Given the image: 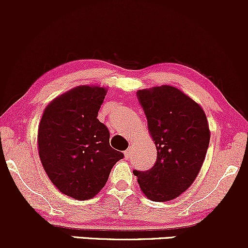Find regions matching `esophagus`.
<instances>
[{"instance_id": "34e87169", "label": "esophagus", "mask_w": 248, "mask_h": 248, "mask_svg": "<svg viewBox=\"0 0 248 248\" xmlns=\"http://www.w3.org/2000/svg\"><path fill=\"white\" fill-rule=\"evenodd\" d=\"M130 156H132V148H129V149H127L126 152H124V157H126L127 160H129Z\"/></svg>"}]
</instances>
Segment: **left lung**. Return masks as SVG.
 Listing matches in <instances>:
<instances>
[{
    "instance_id": "obj_1",
    "label": "left lung",
    "mask_w": 248,
    "mask_h": 248,
    "mask_svg": "<svg viewBox=\"0 0 248 248\" xmlns=\"http://www.w3.org/2000/svg\"><path fill=\"white\" fill-rule=\"evenodd\" d=\"M136 95L157 158L150 170L133 173L150 201H171L187 190L203 166L211 136L209 122L201 105L170 85L139 90Z\"/></svg>"
}]
</instances>
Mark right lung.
<instances>
[{"mask_svg": "<svg viewBox=\"0 0 248 248\" xmlns=\"http://www.w3.org/2000/svg\"><path fill=\"white\" fill-rule=\"evenodd\" d=\"M106 87L80 85L53 99L38 126V154L53 186L64 195L86 201L106 184L124 154L109 146V132L96 119Z\"/></svg>", "mask_w": 248, "mask_h": 248, "instance_id": "right-lung-1", "label": "right lung"}]
</instances>
